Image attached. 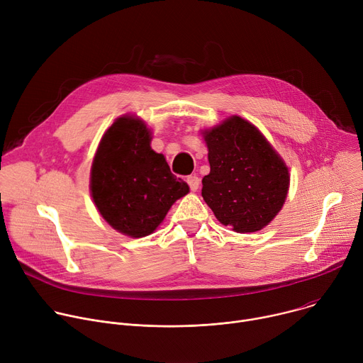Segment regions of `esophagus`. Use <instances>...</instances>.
Returning <instances> with one entry per match:
<instances>
[{
	"label": "esophagus",
	"mask_w": 363,
	"mask_h": 363,
	"mask_svg": "<svg viewBox=\"0 0 363 363\" xmlns=\"http://www.w3.org/2000/svg\"><path fill=\"white\" fill-rule=\"evenodd\" d=\"M186 182H188V185H189L191 191H194V192L199 188V178H198L196 175H191V177H188V178H186Z\"/></svg>",
	"instance_id": "obj_1"
}]
</instances>
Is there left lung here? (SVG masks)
Masks as SVG:
<instances>
[{"label": "left lung", "instance_id": "8db88e82", "mask_svg": "<svg viewBox=\"0 0 363 363\" xmlns=\"http://www.w3.org/2000/svg\"><path fill=\"white\" fill-rule=\"evenodd\" d=\"M201 135L211 168L202 178V198L216 218L241 234L267 227L290 188L289 167L280 153L260 129L237 115Z\"/></svg>", "mask_w": 363, "mask_h": 363}]
</instances>
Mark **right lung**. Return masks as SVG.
I'll use <instances>...</instances> for the list:
<instances>
[{"mask_svg": "<svg viewBox=\"0 0 363 363\" xmlns=\"http://www.w3.org/2000/svg\"><path fill=\"white\" fill-rule=\"evenodd\" d=\"M150 142L152 130L145 121L122 115L103 133L90 168L96 210L113 230L132 238L152 234L189 192Z\"/></svg>", "mask_w": 363, "mask_h": 363, "instance_id": "right-lung-1", "label": "right lung"}]
</instances>
